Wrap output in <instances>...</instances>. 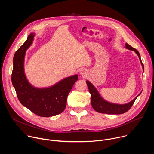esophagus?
Masks as SVG:
<instances>
[{"instance_id": "34e87169", "label": "esophagus", "mask_w": 154, "mask_h": 154, "mask_svg": "<svg viewBox=\"0 0 154 154\" xmlns=\"http://www.w3.org/2000/svg\"><path fill=\"white\" fill-rule=\"evenodd\" d=\"M80 74L82 76V77H86V75H87V74H88V72H87V71L86 70V69H82L81 71H80Z\"/></svg>"}]
</instances>
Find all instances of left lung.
Masks as SVG:
<instances>
[{"label":"left lung","mask_w":154,"mask_h":154,"mask_svg":"<svg viewBox=\"0 0 154 154\" xmlns=\"http://www.w3.org/2000/svg\"><path fill=\"white\" fill-rule=\"evenodd\" d=\"M125 48L129 50L134 51L137 54L141 64L143 70L144 71V65L141 62L140 55L138 51L126 43H125ZM86 82L88 85L89 91L91 94V102L92 108L95 111L102 114H122L125 113L129 109H130L137 98L141 94L142 92L141 91V92L137 97H135L132 101L129 102V103H127L126 104H117L111 103V102L105 100L101 96L97 88L89 81L86 80Z\"/></svg>","instance_id":"1"}]
</instances>
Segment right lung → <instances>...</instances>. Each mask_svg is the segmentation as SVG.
Here are the masks:
<instances>
[{
  "instance_id": "obj_1",
  "label": "right lung",
  "mask_w": 154,
  "mask_h": 154,
  "mask_svg": "<svg viewBox=\"0 0 154 154\" xmlns=\"http://www.w3.org/2000/svg\"><path fill=\"white\" fill-rule=\"evenodd\" d=\"M35 35V33H31L15 53L11 81L17 98L23 106L38 116L52 117L65 110L68 95L78 80V75L64 78L47 88H36L32 86L25 74L24 60L26 51L32 43Z\"/></svg>"
}]
</instances>
